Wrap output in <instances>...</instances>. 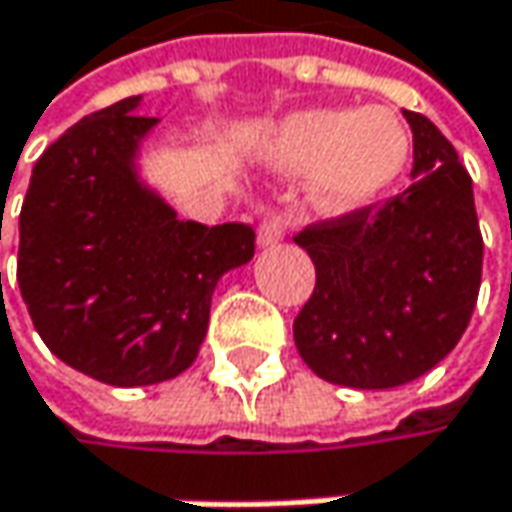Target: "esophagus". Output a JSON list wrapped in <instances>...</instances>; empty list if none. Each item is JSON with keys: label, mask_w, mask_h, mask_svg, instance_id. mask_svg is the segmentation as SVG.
<instances>
[{"label": "esophagus", "mask_w": 512, "mask_h": 512, "mask_svg": "<svg viewBox=\"0 0 512 512\" xmlns=\"http://www.w3.org/2000/svg\"><path fill=\"white\" fill-rule=\"evenodd\" d=\"M285 236V221L279 216H268L262 224H259V247H273V244L282 242Z\"/></svg>", "instance_id": "1"}]
</instances>
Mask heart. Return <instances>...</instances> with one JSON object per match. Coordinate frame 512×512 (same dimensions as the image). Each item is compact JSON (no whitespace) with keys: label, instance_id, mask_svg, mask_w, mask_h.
<instances>
[{"label":"heart","instance_id":"obj_1","mask_svg":"<svg viewBox=\"0 0 512 512\" xmlns=\"http://www.w3.org/2000/svg\"><path fill=\"white\" fill-rule=\"evenodd\" d=\"M270 167L308 172V201L328 218L377 204L409 167L412 138L389 109H305L276 123L259 146Z\"/></svg>","mask_w":512,"mask_h":512}]
</instances>
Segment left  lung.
I'll return each instance as SVG.
<instances>
[{
    "label": "left lung",
    "mask_w": 512,
    "mask_h": 512,
    "mask_svg": "<svg viewBox=\"0 0 512 512\" xmlns=\"http://www.w3.org/2000/svg\"><path fill=\"white\" fill-rule=\"evenodd\" d=\"M412 187L354 216L305 227L317 285L294 320L299 357L351 389H395L458 345L481 288L484 242L473 178L455 146L418 112Z\"/></svg>",
    "instance_id": "8db88e82"
}]
</instances>
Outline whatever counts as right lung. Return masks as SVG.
<instances>
[{
    "instance_id": "obj_1",
    "label": "right lung",
    "mask_w": 512,
    "mask_h": 512,
    "mask_svg": "<svg viewBox=\"0 0 512 512\" xmlns=\"http://www.w3.org/2000/svg\"><path fill=\"white\" fill-rule=\"evenodd\" d=\"M143 97L74 123L34 167L19 213L16 282L42 343L109 386L192 366L218 279L253 259L247 224L181 221L141 175L158 117Z\"/></svg>"
}]
</instances>
